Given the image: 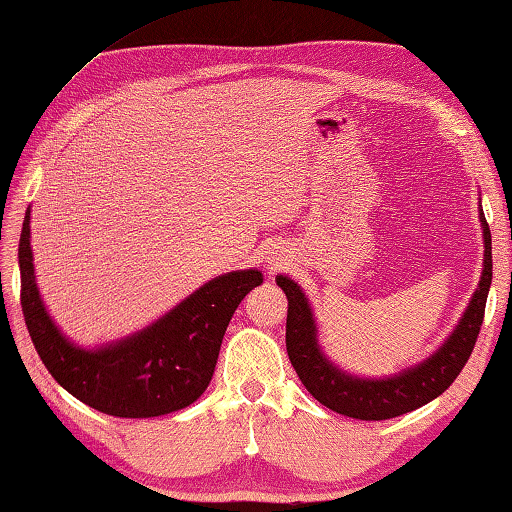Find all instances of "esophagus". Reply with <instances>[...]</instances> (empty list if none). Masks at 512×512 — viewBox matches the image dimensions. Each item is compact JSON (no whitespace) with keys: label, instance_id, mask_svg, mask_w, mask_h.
I'll return each mask as SVG.
<instances>
[{"label":"esophagus","instance_id":"esophagus-1","mask_svg":"<svg viewBox=\"0 0 512 512\" xmlns=\"http://www.w3.org/2000/svg\"><path fill=\"white\" fill-rule=\"evenodd\" d=\"M276 267H280V265H276ZM271 269H274V267H271Z\"/></svg>","mask_w":512,"mask_h":512}]
</instances>
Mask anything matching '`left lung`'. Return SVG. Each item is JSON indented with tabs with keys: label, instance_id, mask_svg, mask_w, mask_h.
I'll return each instance as SVG.
<instances>
[{
	"label": "left lung",
	"instance_id": "obj_1",
	"mask_svg": "<svg viewBox=\"0 0 512 512\" xmlns=\"http://www.w3.org/2000/svg\"><path fill=\"white\" fill-rule=\"evenodd\" d=\"M484 225V271L479 287L471 298L460 325L444 342V347L433 356L417 364V367L393 375L387 380H362L338 371L322 356L316 342V325L307 298L300 287L287 276H278L276 283L285 291L289 300L287 309V353L294 364L300 382L314 398L325 404L327 409L342 413L356 420H391L420 409L426 402L442 395L457 375L462 373L464 364L471 358L475 342L484 322L486 298L493 280V247H490V229L479 214Z\"/></svg>",
	"mask_w": 512,
	"mask_h": 512
}]
</instances>
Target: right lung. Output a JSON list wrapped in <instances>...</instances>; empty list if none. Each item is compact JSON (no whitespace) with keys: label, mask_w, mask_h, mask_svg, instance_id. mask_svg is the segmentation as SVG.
<instances>
[{"label":"right lung","mask_w":512,"mask_h":512,"mask_svg":"<svg viewBox=\"0 0 512 512\" xmlns=\"http://www.w3.org/2000/svg\"><path fill=\"white\" fill-rule=\"evenodd\" d=\"M19 276L24 320L41 362L77 400L114 417H156L201 398L236 307L263 283L256 269L218 276L152 327L86 351L61 336L41 305L30 252V210L19 236Z\"/></svg>","instance_id":"add662e5"}]
</instances>
